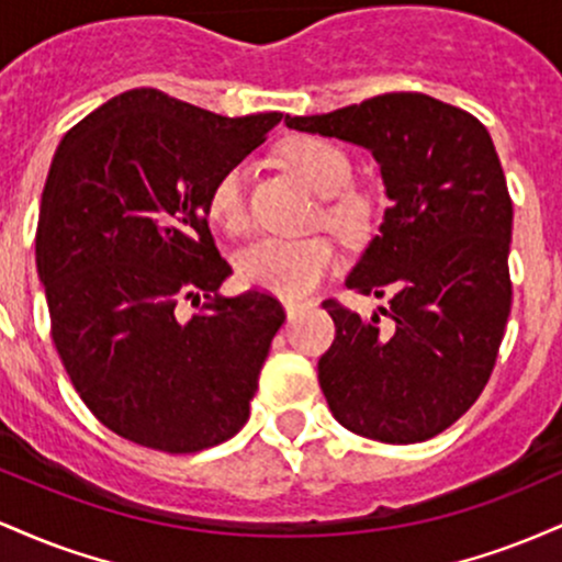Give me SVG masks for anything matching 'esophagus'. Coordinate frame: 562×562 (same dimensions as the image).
Masks as SVG:
<instances>
[{
  "label": "esophagus",
  "instance_id": "34e87169",
  "mask_svg": "<svg viewBox=\"0 0 562 562\" xmlns=\"http://www.w3.org/2000/svg\"><path fill=\"white\" fill-rule=\"evenodd\" d=\"M282 306H285L288 319H295V317H299V314L306 312V308L312 306V303H308V301H301V299H285V301H282Z\"/></svg>",
  "mask_w": 562,
  "mask_h": 562
}]
</instances>
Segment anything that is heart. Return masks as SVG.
I'll use <instances>...</instances> for the list:
<instances>
[{
    "label": "heart",
    "mask_w": 562,
    "mask_h": 562,
    "mask_svg": "<svg viewBox=\"0 0 562 562\" xmlns=\"http://www.w3.org/2000/svg\"><path fill=\"white\" fill-rule=\"evenodd\" d=\"M288 164L293 171L322 198L340 195L351 182V160L340 147L317 137L293 139L285 147ZM209 211L222 227L243 229L248 222L245 211V166L232 164L218 173L211 187ZM357 205L340 200L330 209L335 222L351 218ZM338 263V250L327 237H280L263 235L243 245L235 256V272L245 285L269 290V293L301 299L333 272Z\"/></svg>",
    "instance_id": "heart-1"
}]
</instances>
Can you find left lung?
<instances>
[{"label": "left lung", "instance_id": "8db88e82", "mask_svg": "<svg viewBox=\"0 0 562 562\" xmlns=\"http://www.w3.org/2000/svg\"><path fill=\"white\" fill-rule=\"evenodd\" d=\"M288 128L364 147L389 209L346 288L375 299L379 325L335 301L333 346L317 370L333 417L385 443L428 441L460 420L492 375L509 317L513 203L479 119L417 92H393Z\"/></svg>", "mask_w": 562, "mask_h": 562}]
</instances>
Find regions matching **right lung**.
<instances>
[{"mask_svg":"<svg viewBox=\"0 0 562 562\" xmlns=\"http://www.w3.org/2000/svg\"><path fill=\"white\" fill-rule=\"evenodd\" d=\"M280 121L227 119L142 87L57 145L36 229L53 340L81 402L139 447L190 454L248 420L285 312L259 290H218L232 269L209 195ZM184 300L204 308L182 318Z\"/></svg>","mask_w":562,"mask_h":562,"instance_id":"add662e5","label":"right lung"}]
</instances>
